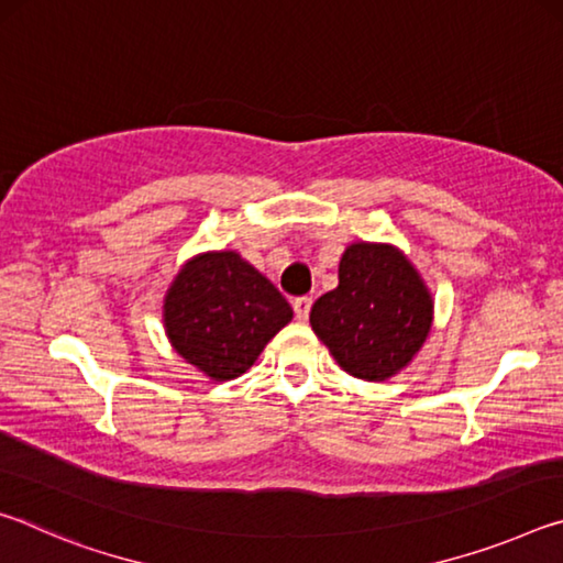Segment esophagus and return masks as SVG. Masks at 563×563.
I'll return each mask as SVG.
<instances>
[{
    "label": "esophagus",
    "mask_w": 563,
    "mask_h": 563,
    "mask_svg": "<svg viewBox=\"0 0 563 563\" xmlns=\"http://www.w3.org/2000/svg\"><path fill=\"white\" fill-rule=\"evenodd\" d=\"M310 308H312V298H308V295H302V298H295V300H292L295 318H298L300 322L308 320V316H310Z\"/></svg>",
    "instance_id": "34e87169"
}]
</instances>
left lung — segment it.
<instances>
[{
  "mask_svg": "<svg viewBox=\"0 0 563 563\" xmlns=\"http://www.w3.org/2000/svg\"><path fill=\"white\" fill-rule=\"evenodd\" d=\"M432 322V292L393 243H350L338 265V288L310 310V325L338 365L367 383L402 373Z\"/></svg>",
  "mask_w": 563,
  "mask_h": 563,
  "instance_id": "1",
  "label": "left lung"
}]
</instances>
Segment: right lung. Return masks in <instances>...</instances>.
Masks as SVG:
<instances>
[{"mask_svg":"<svg viewBox=\"0 0 563 563\" xmlns=\"http://www.w3.org/2000/svg\"><path fill=\"white\" fill-rule=\"evenodd\" d=\"M290 320L288 300L235 251H208L188 258L164 298L170 347L213 383L251 369Z\"/></svg>","mask_w":563,"mask_h":563,"instance_id":"obj_1","label":"right lung"}]
</instances>
